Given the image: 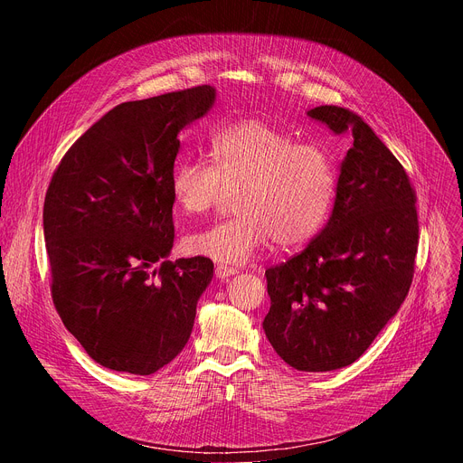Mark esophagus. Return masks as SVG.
Instances as JSON below:
<instances>
[{"label":"esophagus","mask_w":463,"mask_h":463,"mask_svg":"<svg viewBox=\"0 0 463 463\" xmlns=\"http://www.w3.org/2000/svg\"><path fill=\"white\" fill-rule=\"evenodd\" d=\"M232 275H238V269L227 268V266H218V268H216V277H218L220 280H227V279L232 277Z\"/></svg>","instance_id":"obj_1"}]
</instances>
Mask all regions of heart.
Returning a JSON list of instances; mask_svg holds the SVG:
<instances>
[{
    "instance_id": "heart-1",
    "label": "heart",
    "mask_w": 463,
    "mask_h": 463,
    "mask_svg": "<svg viewBox=\"0 0 463 463\" xmlns=\"http://www.w3.org/2000/svg\"><path fill=\"white\" fill-rule=\"evenodd\" d=\"M213 163L184 159L172 174L175 205L203 214L234 195L236 216L186 238L192 254L240 266L271 240L284 249L309 241L332 211L337 170L332 156L266 120L243 118L211 139Z\"/></svg>"
}]
</instances>
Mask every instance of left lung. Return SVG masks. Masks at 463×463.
Instances as JSON below:
<instances>
[{
	"instance_id": "left-lung-1",
	"label": "left lung",
	"mask_w": 463,
	"mask_h": 463,
	"mask_svg": "<svg viewBox=\"0 0 463 463\" xmlns=\"http://www.w3.org/2000/svg\"><path fill=\"white\" fill-rule=\"evenodd\" d=\"M307 117L352 146L324 229L266 271L263 332L289 366L332 372L357 361L409 295L420 225L405 168L357 113L318 106Z\"/></svg>"
}]
</instances>
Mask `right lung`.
<instances>
[{
    "instance_id": "add662e5",
    "label": "right lung",
    "mask_w": 463,
    "mask_h": 463,
    "mask_svg": "<svg viewBox=\"0 0 463 463\" xmlns=\"http://www.w3.org/2000/svg\"><path fill=\"white\" fill-rule=\"evenodd\" d=\"M214 100L213 86H197L122 102L68 150L49 183L52 302L88 355L109 370L150 375L175 359L213 280L205 256L166 258L177 136Z\"/></svg>"
}]
</instances>
